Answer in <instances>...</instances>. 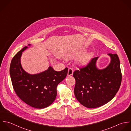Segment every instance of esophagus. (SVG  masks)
<instances>
[{
	"label": "esophagus",
	"instance_id": "1",
	"mask_svg": "<svg viewBox=\"0 0 131 131\" xmlns=\"http://www.w3.org/2000/svg\"><path fill=\"white\" fill-rule=\"evenodd\" d=\"M73 70L72 68H69L68 69V73H67V75L68 76H70V75H72V74H73Z\"/></svg>",
	"mask_w": 131,
	"mask_h": 131
}]
</instances>
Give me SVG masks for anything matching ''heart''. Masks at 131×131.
I'll return each instance as SVG.
<instances>
[{"label": "heart", "instance_id": "b5f03b06", "mask_svg": "<svg viewBox=\"0 0 131 131\" xmlns=\"http://www.w3.org/2000/svg\"><path fill=\"white\" fill-rule=\"evenodd\" d=\"M90 59V55H86L84 56L83 57H82V58H81L79 61L78 62L80 65H86L89 61V60Z\"/></svg>", "mask_w": 131, "mask_h": 131}]
</instances>
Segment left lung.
<instances>
[{"label": "left lung", "instance_id": "1", "mask_svg": "<svg viewBox=\"0 0 131 131\" xmlns=\"http://www.w3.org/2000/svg\"><path fill=\"white\" fill-rule=\"evenodd\" d=\"M111 58L106 68L96 67L98 57L74 71L75 80L74 92L77 100L88 108H95L110 102L118 92L122 83L120 61L117 54L108 53Z\"/></svg>", "mask_w": 131, "mask_h": 131}]
</instances>
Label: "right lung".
I'll return each instance as SVG.
<instances>
[{
  "instance_id": "right-lung-1",
  "label": "right lung",
  "mask_w": 131,
  "mask_h": 131,
  "mask_svg": "<svg viewBox=\"0 0 131 131\" xmlns=\"http://www.w3.org/2000/svg\"><path fill=\"white\" fill-rule=\"evenodd\" d=\"M27 48L23 47L12 60L9 73L12 85L17 96L25 103L35 108H44L55 100L57 87L67 76L68 68L56 71L50 66L44 72L29 74L23 69L20 63L22 53Z\"/></svg>"
}]
</instances>
